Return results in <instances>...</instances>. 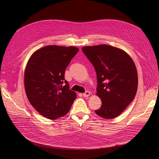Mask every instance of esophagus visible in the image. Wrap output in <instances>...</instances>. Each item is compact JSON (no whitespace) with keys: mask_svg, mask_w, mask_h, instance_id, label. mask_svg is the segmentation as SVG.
I'll return each instance as SVG.
<instances>
[{"mask_svg":"<svg viewBox=\"0 0 159 159\" xmlns=\"http://www.w3.org/2000/svg\"><path fill=\"white\" fill-rule=\"evenodd\" d=\"M89 95H90V93L89 92V91H86L85 93H83V97H89Z\"/></svg>","mask_w":159,"mask_h":159,"instance_id":"1","label":"esophagus"}]
</instances>
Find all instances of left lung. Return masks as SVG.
Here are the masks:
<instances>
[{
  "label": "left lung",
  "mask_w": 159,
  "mask_h": 159,
  "mask_svg": "<svg viewBox=\"0 0 159 159\" xmlns=\"http://www.w3.org/2000/svg\"><path fill=\"white\" fill-rule=\"evenodd\" d=\"M82 51L97 74V95L102 106L95 113L104 119H113L123 112L136 95L135 65L128 53L109 45L85 46Z\"/></svg>",
  "instance_id": "obj_1"
}]
</instances>
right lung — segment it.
<instances>
[{
	"label": "right lung",
	"instance_id": "1",
	"mask_svg": "<svg viewBox=\"0 0 159 159\" xmlns=\"http://www.w3.org/2000/svg\"><path fill=\"white\" fill-rule=\"evenodd\" d=\"M79 52L76 47L47 46L29 59L24 86L33 107L44 117L57 119L65 115L77 98L65 80V70Z\"/></svg>",
	"mask_w": 159,
	"mask_h": 159
}]
</instances>
